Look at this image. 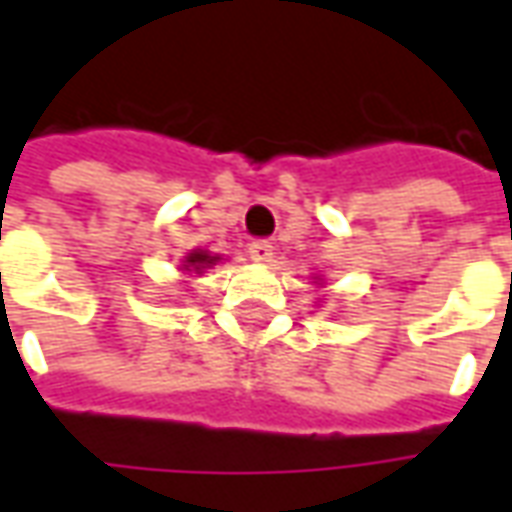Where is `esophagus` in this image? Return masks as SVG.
Returning a JSON list of instances; mask_svg holds the SVG:
<instances>
[{
	"label": "esophagus",
	"mask_w": 512,
	"mask_h": 512,
	"mask_svg": "<svg viewBox=\"0 0 512 512\" xmlns=\"http://www.w3.org/2000/svg\"><path fill=\"white\" fill-rule=\"evenodd\" d=\"M249 257L255 263H269L271 257H274V246L269 241H252L249 243Z\"/></svg>",
	"instance_id": "1"
}]
</instances>
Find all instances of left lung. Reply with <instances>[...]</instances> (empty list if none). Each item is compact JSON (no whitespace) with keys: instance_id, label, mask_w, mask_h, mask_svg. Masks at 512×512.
I'll use <instances>...</instances> for the list:
<instances>
[{"instance_id":"left-lung-1","label":"left lung","mask_w":512,"mask_h":512,"mask_svg":"<svg viewBox=\"0 0 512 512\" xmlns=\"http://www.w3.org/2000/svg\"><path fill=\"white\" fill-rule=\"evenodd\" d=\"M314 285H325V280H322V274H316V277H314Z\"/></svg>"}]
</instances>
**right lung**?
I'll use <instances>...</instances> for the list:
<instances>
[{"instance_id":"add662e5","label":"right lung","mask_w":512,"mask_h":512,"mask_svg":"<svg viewBox=\"0 0 512 512\" xmlns=\"http://www.w3.org/2000/svg\"><path fill=\"white\" fill-rule=\"evenodd\" d=\"M221 260H224V255H215V252H210V249H190V252L182 257L179 271L187 274V277H201L204 271L215 269Z\"/></svg>"}]
</instances>
